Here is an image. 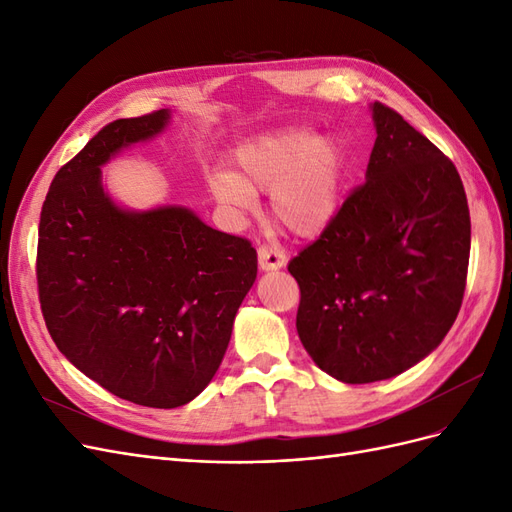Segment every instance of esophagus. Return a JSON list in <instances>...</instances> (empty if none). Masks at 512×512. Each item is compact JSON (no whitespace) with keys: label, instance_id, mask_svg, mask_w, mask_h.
<instances>
[{"label":"esophagus","instance_id":"1","mask_svg":"<svg viewBox=\"0 0 512 512\" xmlns=\"http://www.w3.org/2000/svg\"><path fill=\"white\" fill-rule=\"evenodd\" d=\"M258 262H260V269L265 271L282 269L286 265V254L275 243H262L258 247Z\"/></svg>","mask_w":512,"mask_h":512}]
</instances>
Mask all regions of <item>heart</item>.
<instances>
[{"mask_svg": "<svg viewBox=\"0 0 512 512\" xmlns=\"http://www.w3.org/2000/svg\"><path fill=\"white\" fill-rule=\"evenodd\" d=\"M239 175L218 173L211 190L222 205L247 211L254 190H271V215L294 235L312 237L339 207L344 156L333 138L307 128H286L254 138L237 151Z\"/></svg>", "mask_w": 512, "mask_h": 512, "instance_id": "1", "label": "heart"}]
</instances>
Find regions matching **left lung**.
<instances>
[{
  "label": "left lung",
  "mask_w": 512,
  "mask_h": 512,
  "mask_svg": "<svg viewBox=\"0 0 512 512\" xmlns=\"http://www.w3.org/2000/svg\"><path fill=\"white\" fill-rule=\"evenodd\" d=\"M365 183L290 260L297 331L314 363L348 384L393 378L436 348L459 314L470 209L451 158L374 102Z\"/></svg>",
  "instance_id": "1"
}]
</instances>
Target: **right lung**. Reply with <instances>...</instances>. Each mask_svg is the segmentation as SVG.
<instances>
[{
	"label": "right lung",
	"instance_id": "add662e5",
	"mask_svg": "<svg viewBox=\"0 0 512 512\" xmlns=\"http://www.w3.org/2000/svg\"><path fill=\"white\" fill-rule=\"evenodd\" d=\"M168 111L117 119L57 170L38 228L40 309L61 354L138 406L177 408L218 371L258 271L252 243L181 207L121 211L100 166Z\"/></svg>",
	"mask_w": 512,
	"mask_h": 512
}]
</instances>
